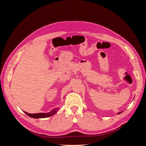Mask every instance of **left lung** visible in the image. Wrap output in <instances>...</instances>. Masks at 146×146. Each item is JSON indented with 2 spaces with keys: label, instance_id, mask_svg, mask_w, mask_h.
<instances>
[{
  "label": "left lung",
  "instance_id": "1",
  "mask_svg": "<svg viewBox=\"0 0 146 146\" xmlns=\"http://www.w3.org/2000/svg\"><path fill=\"white\" fill-rule=\"evenodd\" d=\"M122 113V112H119L117 114H120V113Z\"/></svg>",
  "mask_w": 146,
  "mask_h": 146
}]
</instances>
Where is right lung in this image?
<instances>
[{
    "label": "right lung",
    "mask_w": 146,
    "mask_h": 146,
    "mask_svg": "<svg viewBox=\"0 0 146 146\" xmlns=\"http://www.w3.org/2000/svg\"><path fill=\"white\" fill-rule=\"evenodd\" d=\"M58 110L59 109L58 108H56L55 109H53L50 112H48V113H35V114H30V113H28L25 111H24V113L27 114V115H28L29 116L32 117V118H35V119L46 118V117L54 115V114L57 112V111H58Z\"/></svg>",
    "instance_id": "add662e5"
}]
</instances>
